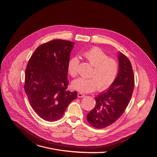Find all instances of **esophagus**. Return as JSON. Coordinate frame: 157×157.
I'll use <instances>...</instances> for the list:
<instances>
[{"mask_svg":"<svg viewBox=\"0 0 157 157\" xmlns=\"http://www.w3.org/2000/svg\"><path fill=\"white\" fill-rule=\"evenodd\" d=\"M84 96H85V95L82 93H78V98H83Z\"/></svg>","mask_w":157,"mask_h":157,"instance_id":"1","label":"esophagus"}]
</instances>
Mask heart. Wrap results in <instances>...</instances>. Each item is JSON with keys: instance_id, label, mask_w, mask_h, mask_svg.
<instances>
[{"instance_id": "1", "label": "heart", "mask_w": 157, "mask_h": 157, "mask_svg": "<svg viewBox=\"0 0 157 157\" xmlns=\"http://www.w3.org/2000/svg\"><path fill=\"white\" fill-rule=\"evenodd\" d=\"M83 56L93 66L90 73L91 78H79L72 82V86L81 93H91L98 87L99 90L109 88L115 81L118 72L119 64L113 58L98 48H91L83 53ZM79 60L77 57L71 58L67 64L68 73L76 77L78 73Z\"/></svg>"}]
</instances>
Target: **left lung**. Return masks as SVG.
Instances as JSON below:
<instances>
[{
	"label": "left lung",
	"mask_w": 157,
	"mask_h": 157,
	"mask_svg": "<svg viewBox=\"0 0 157 157\" xmlns=\"http://www.w3.org/2000/svg\"><path fill=\"white\" fill-rule=\"evenodd\" d=\"M118 61L119 72L115 81L95 98L96 106L86 117L89 123L98 129L111 125L123 115L133 94L135 80L132 64L121 52Z\"/></svg>",
	"instance_id": "obj_1"
}]
</instances>
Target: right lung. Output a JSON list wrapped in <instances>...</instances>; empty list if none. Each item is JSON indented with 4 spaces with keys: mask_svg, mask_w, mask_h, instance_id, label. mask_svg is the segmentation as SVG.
Here are the masks:
<instances>
[{
    "mask_svg": "<svg viewBox=\"0 0 157 157\" xmlns=\"http://www.w3.org/2000/svg\"><path fill=\"white\" fill-rule=\"evenodd\" d=\"M75 42L54 39L39 46L27 63L24 90L34 111L48 121L59 120L77 92L67 90V64Z\"/></svg>",
    "mask_w": 157,
    "mask_h": 157,
    "instance_id": "obj_1",
    "label": "right lung"
}]
</instances>
